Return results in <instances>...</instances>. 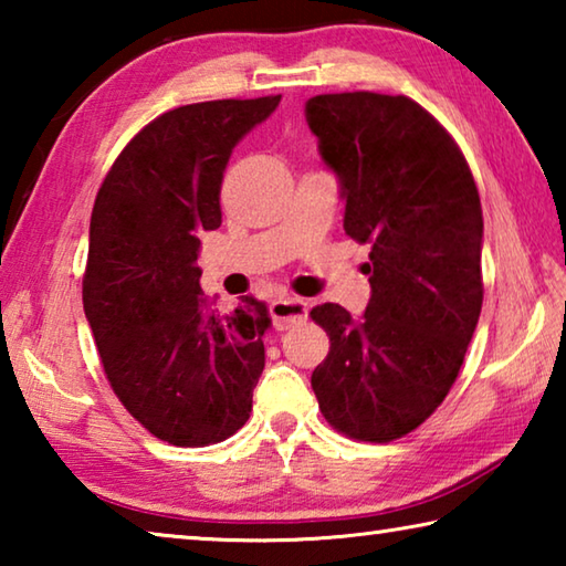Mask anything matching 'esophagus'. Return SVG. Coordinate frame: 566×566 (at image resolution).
<instances>
[{"label": "esophagus", "instance_id": "obj_1", "mask_svg": "<svg viewBox=\"0 0 566 566\" xmlns=\"http://www.w3.org/2000/svg\"><path fill=\"white\" fill-rule=\"evenodd\" d=\"M310 314V304L300 296H280V300L272 302V319L276 329H290L294 324H300Z\"/></svg>", "mask_w": 566, "mask_h": 566}]
</instances>
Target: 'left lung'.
<instances>
[{"mask_svg": "<svg viewBox=\"0 0 566 566\" xmlns=\"http://www.w3.org/2000/svg\"><path fill=\"white\" fill-rule=\"evenodd\" d=\"M339 179L344 232L369 244L371 296L354 319L312 310L329 354L312 371L324 419L352 439L391 442L442 405L482 312V205L462 151L409 97L319 94L304 107Z\"/></svg>", "mask_w": 566, "mask_h": 566, "instance_id": "left-lung-1", "label": "left lung"}]
</instances>
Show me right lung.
I'll return each mask as SVG.
<instances>
[{"label":"right lung","instance_id":"1","mask_svg":"<svg viewBox=\"0 0 566 566\" xmlns=\"http://www.w3.org/2000/svg\"><path fill=\"white\" fill-rule=\"evenodd\" d=\"M280 99L165 112L124 147L92 209L82 302L104 375L129 415L175 447L224 442L252 411L270 310L242 296L219 312L197 254L202 232L222 224L232 149Z\"/></svg>","mask_w":566,"mask_h":566}]
</instances>
